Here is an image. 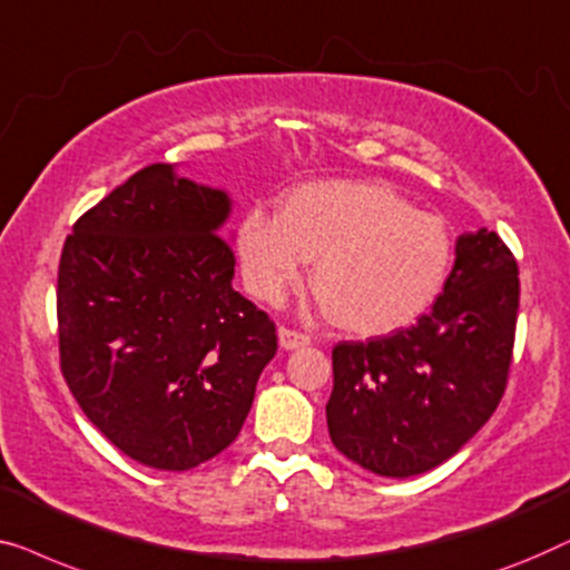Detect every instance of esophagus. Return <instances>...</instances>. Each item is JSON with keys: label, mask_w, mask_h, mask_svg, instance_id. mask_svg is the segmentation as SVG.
I'll use <instances>...</instances> for the list:
<instances>
[{"label": "esophagus", "mask_w": 570, "mask_h": 570, "mask_svg": "<svg viewBox=\"0 0 570 570\" xmlns=\"http://www.w3.org/2000/svg\"><path fill=\"white\" fill-rule=\"evenodd\" d=\"M278 343H282V348L292 351V348H299V346H307L309 343V335L307 333H299V331H292V327H278Z\"/></svg>", "instance_id": "obj_1"}]
</instances>
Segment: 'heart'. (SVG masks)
Returning <instances> with one entry per match:
<instances>
[{
    "label": "heart",
    "instance_id": "heart-1",
    "mask_svg": "<svg viewBox=\"0 0 570 570\" xmlns=\"http://www.w3.org/2000/svg\"><path fill=\"white\" fill-rule=\"evenodd\" d=\"M245 286L278 302L309 261L327 315L354 335L411 325L446 282L452 237L382 183L320 180L284 196L282 212L253 208L237 229Z\"/></svg>",
    "mask_w": 570,
    "mask_h": 570
}]
</instances>
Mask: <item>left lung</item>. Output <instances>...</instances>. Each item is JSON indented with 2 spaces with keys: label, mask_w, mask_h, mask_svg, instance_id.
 <instances>
[{
  "label": "left lung",
  "mask_w": 570,
  "mask_h": 570,
  "mask_svg": "<svg viewBox=\"0 0 570 570\" xmlns=\"http://www.w3.org/2000/svg\"><path fill=\"white\" fill-rule=\"evenodd\" d=\"M517 312L514 253L495 232L462 235L429 315L333 348L325 413L335 449L384 478L421 475L460 452L507 390Z\"/></svg>",
  "instance_id": "obj_1"
}]
</instances>
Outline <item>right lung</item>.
Segmentation results:
<instances>
[{"label": "right lung", "mask_w": 570, "mask_h": 570, "mask_svg": "<svg viewBox=\"0 0 570 570\" xmlns=\"http://www.w3.org/2000/svg\"><path fill=\"white\" fill-rule=\"evenodd\" d=\"M224 190L157 163L85 212L59 261V362L100 434L155 470L235 442L276 325L232 288Z\"/></svg>", "instance_id": "right-lung-1"}]
</instances>
